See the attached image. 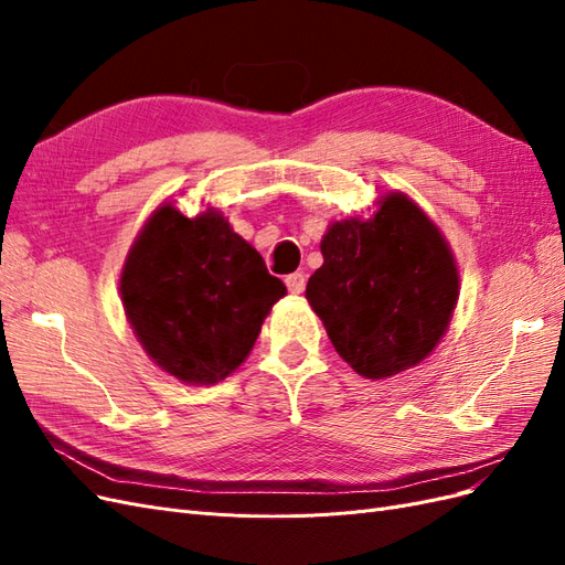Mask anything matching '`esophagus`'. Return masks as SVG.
<instances>
[{"instance_id": "esophagus-1", "label": "esophagus", "mask_w": 565, "mask_h": 565, "mask_svg": "<svg viewBox=\"0 0 565 565\" xmlns=\"http://www.w3.org/2000/svg\"><path fill=\"white\" fill-rule=\"evenodd\" d=\"M285 285H287V289L292 295H301L303 289H306V278H303V273H292V276H287L285 278Z\"/></svg>"}]
</instances>
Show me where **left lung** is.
I'll list each match as a JSON object with an SVG mask.
<instances>
[{
  "mask_svg": "<svg viewBox=\"0 0 565 565\" xmlns=\"http://www.w3.org/2000/svg\"><path fill=\"white\" fill-rule=\"evenodd\" d=\"M320 252L306 299L361 377L386 380L431 355L455 313L459 270L417 202L384 193L367 218L330 224Z\"/></svg>",
  "mask_w": 565,
  "mask_h": 565,
  "instance_id": "left-lung-1",
  "label": "left lung"
}]
</instances>
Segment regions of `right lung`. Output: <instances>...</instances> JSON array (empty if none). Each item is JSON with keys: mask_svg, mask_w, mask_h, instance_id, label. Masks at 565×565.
I'll use <instances>...</instances> for the list:
<instances>
[{"mask_svg": "<svg viewBox=\"0 0 565 565\" xmlns=\"http://www.w3.org/2000/svg\"><path fill=\"white\" fill-rule=\"evenodd\" d=\"M287 295L262 254L207 207L150 214L127 254L119 297L148 358L183 384H216L245 363L273 303Z\"/></svg>", "mask_w": 565, "mask_h": 565, "instance_id": "right-lung-1", "label": "right lung"}]
</instances>
